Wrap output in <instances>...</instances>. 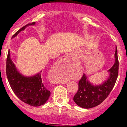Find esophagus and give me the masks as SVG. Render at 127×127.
<instances>
[{
  "mask_svg": "<svg viewBox=\"0 0 127 127\" xmlns=\"http://www.w3.org/2000/svg\"><path fill=\"white\" fill-rule=\"evenodd\" d=\"M71 54L70 53H67V54L66 55L64 56V58L63 60H67V59L69 58H71ZM63 84H67V82H63Z\"/></svg>",
  "mask_w": 127,
  "mask_h": 127,
  "instance_id": "34e87169",
  "label": "esophagus"
}]
</instances>
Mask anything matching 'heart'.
Instances as JSON below:
<instances>
[{"label":"heart","instance_id":"obj_1","mask_svg":"<svg viewBox=\"0 0 127 127\" xmlns=\"http://www.w3.org/2000/svg\"><path fill=\"white\" fill-rule=\"evenodd\" d=\"M63 72L62 75L60 77L58 78V81L59 82H64V81H66V80H69V79H71L72 75L68 71H67V70L66 69H64L63 70Z\"/></svg>","mask_w":127,"mask_h":127}]
</instances>
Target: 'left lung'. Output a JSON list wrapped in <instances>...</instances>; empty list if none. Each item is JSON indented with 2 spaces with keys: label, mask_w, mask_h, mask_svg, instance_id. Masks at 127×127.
<instances>
[{
  "label": "left lung",
  "mask_w": 127,
  "mask_h": 127,
  "mask_svg": "<svg viewBox=\"0 0 127 127\" xmlns=\"http://www.w3.org/2000/svg\"><path fill=\"white\" fill-rule=\"evenodd\" d=\"M114 64L107 71L108 76L104 81L98 85L90 82L87 75H83L79 82V89L74 96L76 104L84 109H90L98 106L106 99L114 86L118 76L119 61L117 49L116 47Z\"/></svg>",
  "instance_id": "left-lung-1"
}]
</instances>
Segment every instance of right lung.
<instances>
[{"label":"right lung","mask_w":127,"mask_h":127,"mask_svg":"<svg viewBox=\"0 0 127 127\" xmlns=\"http://www.w3.org/2000/svg\"><path fill=\"white\" fill-rule=\"evenodd\" d=\"M35 22L28 24L18 31L12 38L15 37L21 31L29 26H34ZM31 75L26 76L18 70L15 63L11 60L10 51L8 50L6 64V73L9 84L16 96L32 106H40L44 104L50 96V92L42 82L41 72Z\"/></svg>","instance_id":"add662e5"}]
</instances>
